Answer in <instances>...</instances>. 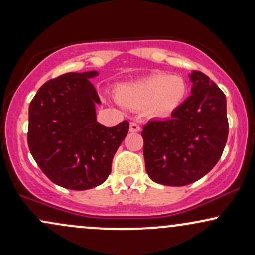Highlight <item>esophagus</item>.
Returning a JSON list of instances; mask_svg holds the SVG:
<instances>
[{
	"instance_id": "34e87169",
	"label": "esophagus",
	"mask_w": 255,
	"mask_h": 255,
	"mask_svg": "<svg viewBox=\"0 0 255 255\" xmlns=\"http://www.w3.org/2000/svg\"><path fill=\"white\" fill-rule=\"evenodd\" d=\"M129 130L131 131V133H137V131H140V126H139V124H137V122H135V121L130 122V125H129Z\"/></svg>"
}]
</instances>
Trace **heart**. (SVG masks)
<instances>
[{
	"mask_svg": "<svg viewBox=\"0 0 255 255\" xmlns=\"http://www.w3.org/2000/svg\"><path fill=\"white\" fill-rule=\"evenodd\" d=\"M187 84L181 77L153 74L118 87L116 97L122 104L134 109L147 108L152 115L168 116L182 104Z\"/></svg>",
	"mask_w": 255,
	"mask_h": 255,
	"instance_id": "heart-1",
	"label": "heart"
}]
</instances>
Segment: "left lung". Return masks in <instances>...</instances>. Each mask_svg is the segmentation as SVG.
Instances as JSON below:
<instances>
[{"label": "left lung", "instance_id": "obj_1", "mask_svg": "<svg viewBox=\"0 0 255 255\" xmlns=\"http://www.w3.org/2000/svg\"><path fill=\"white\" fill-rule=\"evenodd\" d=\"M192 95L171 118L151 120L142 127L146 172L164 186H186L200 180L223 153L229 125L227 99L204 73L189 74Z\"/></svg>", "mask_w": 255, "mask_h": 255}]
</instances>
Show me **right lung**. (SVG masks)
Returning <instances> with one entry per match:
<instances>
[{
    "label": "right lung",
    "mask_w": 255,
    "mask_h": 255,
    "mask_svg": "<svg viewBox=\"0 0 255 255\" xmlns=\"http://www.w3.org/2000/svg\"><path fill=\"white\" fill-rule=\"evenodd\" d=\"M98 72L67 73L46 81L28 108L27 142L32 157L57 186L73 191L97 187L111 172L113 158L129 124L97 122L101 99L90 79Z\"/></svg>",
    "instance_id": "1"
}]
</instances>
